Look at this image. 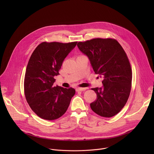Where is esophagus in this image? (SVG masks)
Returning <instances> with one entry per match:
<instances>
[{
    "label": "esophagus",
    "mask_w": 154,
    "mask_h": 154,
    "mask_svg": "<svg viewBox=\"0 0 154 154\" xmlns=\"http://www.w3.org/2000/svg\"><path fill=\"white\" fill-rule=\"evenodd\" d=\"M86 88H78L76 89V91H83L86 90Z\"/></svg>",
    "instance_id": "esophagus-1"
}]
</instances>
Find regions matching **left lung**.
<instances>
[{
    "label": "left lung",
    "instance_id": "left-lung-1",
    "mask_svg": "<svg viewBox=\"0 0 154 154\" xmlns=\"http://www.w3.org/2000/svg\"><path fill=\"white\" fill-rule=\"evenodd\" d=\"M77 46L103 78L102 88H92L97 98L90 103L91 109L102 117L115 116L125 105L131 88L132 71L125 52L113 38H94L79 42Z\"/></svg>",
    "mask_w": 154,
    "mask_h": 154
}]
</instances>
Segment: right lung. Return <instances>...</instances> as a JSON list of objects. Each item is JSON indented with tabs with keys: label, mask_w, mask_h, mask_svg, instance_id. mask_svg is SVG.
Masks as SVG:
<instances>
[{
	"label": "right lung",
	"mask_w": 154,
	"mask_h": 154,
	"mask_svg": "<svg viewBox=\"0 0 154 154\" xmlns=\"http://www.w3.org/2000/svg\"><path fill=\"white\" fill-rule=\"evenodd\" d=\"M77 42H42L32 53L24 77V94L31 109L39 118L52 121L66 112L75 93L72 88L54 86V76Z\"/></svg>",
	"instance_id": "obj_1"
}]
</instances>
